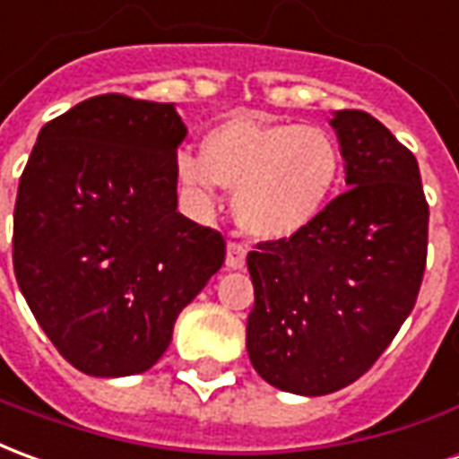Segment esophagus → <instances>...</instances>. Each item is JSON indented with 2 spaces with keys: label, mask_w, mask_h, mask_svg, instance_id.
<instances>
[{
  "label": "esophagus",
  "mask_w": 459,
  "mask_h": 459,
  "mask_svg": "<svg viewBox=\"0 0 459 459\" xmlns=\"http://www.w3.org/2000/svg\"><path fill=\"white\" fill-rule=\"evenodd\" d=\"M226 265H229L230 270L246 268V246H243V243L230 240L229 246H226Z\"/></svg>",
  "instance_id": "esophagus-1"
}]
</instances>
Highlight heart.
<instances>
[{"mask_svg":"<svg viewBox=\"0 0 459 459\" xmlns=\"http://www.w3.org/2000/svg\"><path fill=\"white\" fill-rule=\"evenodd\" d=\"M177 177L209 206L216 189L236 191L233 216L253 238L285 240L325 213L342 177V152L317 125L230 115L204 137L201 154L179 152Z\"/></svg>","mask_w":459,"mask_h":459,"instance_id":"heart-1","label":"heart"}]
</instances>
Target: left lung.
Masks as SVG:
<instances>
[{"mask_svg": "<svg viewBox=\"0 0 459 459\" xmlns=\"http://www.w3.org/2000/svg\"><path fill=\"white\" fill-rule=\"evenodd\" d=\"M329 125L349 189L307 230L248 253L250 364L298 395L334 394L374 366L413 309L428 253L413 152L361 110H337Z\"/></svg>", "mask_w": 459, "mask_h": 459, "instance_id": "left-lung-1", "label": "left lung"}]
</instances>
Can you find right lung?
I'll return each instance as SVG.
<instances>
[{
  "mask_svg": "<svg viewBox=\"0 0 459 459\" xmlns=\"http://www.w3.org/2000/svg\"><path fill=\"white\" fill-rule=\"evenodd\" d=\"M174 103L95 95L46 122L19 179L14 273L46 337L100 378L160 361L174 322L226 258L177 211Z\"/></svg>",
  "mask_w": 459,
  "mask_h": 459,
  "instance_id": "add662e5",
  "label": "right lung"
}]
</instances>
